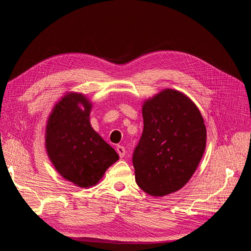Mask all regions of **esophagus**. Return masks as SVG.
Instances as JSON below:
<instances>
[{
  "mask_svg": "<svg viewBox=\"0 0 251 251\" xmlns=\"http://www.w3.org/2000/svg\"><path fill=\"white\" fill-rule=\"evenodd\" d=\"M117 151H118V153H119V156H120L121 158H123V157L125 156V153H126V151H125V147H123V146H121V145H118V146H117Z\"/></svg>",
  "mask_w": 251,
  "mask_h": 251,
  "instance_id": "34e87169",
  "label": "esophagus"
}]
</instances>
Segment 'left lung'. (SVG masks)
I'll list each match as a JSON object with an SVG mask.
<instances>
[{
    "mask_svg": "<svg viewBox=\"0 0 251 251\" xmlns=\"http://www.w3.org/2000/svg\"><path fill=\"white\" fill-rule=\"evenodd\" d=\"M144 128L133 151L136 181L152 196L180 190L194 174L205 149L203 119L188 96L166 89L142 108Z\"/></svg>",
    "mask_w": 251,
    "mask_h": 251,
    "instance_id": "1",
    "label": "left lung"
}]
</instances>
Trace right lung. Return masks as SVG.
<instances>
[{
	"label": "right lung",
	"instance_id": "1",
	"mask_svg": "<svg viewBox=\"0 0 251 251\" xmlns=\"http://www.w3.org/2000/svg\"><path fill=\"white\" fill-rule=\"evenodd\" d=\"M91 107L82 94L69 93L55 105L47 125L50 161L64 179L80 188L98 183L119 160L115 151L91 127Z\"/></svg>",
	"mask_w": 251,
	"mask_h": 251
}]
</instances>
